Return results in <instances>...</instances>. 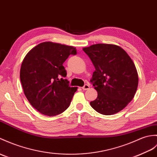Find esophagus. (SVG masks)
<instances>
[{
  "label": "esophagus",
  "instance_id": "34e87169",
  "mask_svg": "<svg viewBox=\"0 0 157 157\" xmlns=\"http://www.w3.org/2000/svg\"><path fill=\"white\" fill-rule=\"evenodd\" d=\"M89 88H90V86L88 84H85L84 86L82 87V89L83 90H88Z\"/></svg>",
  "mask_w": 157,
  "mask_h": 157
}]
</instances>
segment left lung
Masks as SVG:
<instances>
[{
    "label": "left lung",
    "mask_w": 157,
    "mask_h": 157,
    "mask_svg": "<svg viewBox=\"0 0 157 157\" xmlns=\"http://www.w3.org/2000/svg\"><path fill=\"white\" fill-rule=\"evenodd\" d=\"M95 67L90 82L98 97L90 103L104 115H112L124 108L135 95L138 83L132 60L121 47L98 43L83 49Z\"/></svg>",
    "instance_id": "8db88e82"
}]
</instances>
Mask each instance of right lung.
Listing matches in <instances>:
<instances>
[{
  "label": "right lung",
  "instance_id": "obj_1",
  "mask_svg": "<svg viewBox=\"0 0 157 157\" xmlns=\"http://www.w3.org/2000/svg\"><path fill=\"white\" fill-rule=\"evenodd\" d=\"M77 54L72 46L44 42L35 46L23 61L20 78L24 94L32 106L43 115L54 116L70 106L78 87L65 79L63 63Z\"/></svg>",
  "mask_w": 157,
  "mask_h": 157
}]
</instances>
